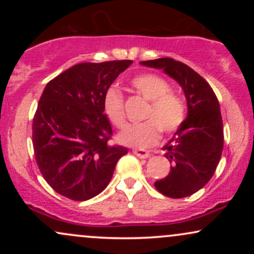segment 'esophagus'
<instances>
[{"mask_svg": "<svg viewBox=\"0 0 254 254\" xmlns=\"http://www.w3.org/2000/svg\"><path fill=\"white\" fill-rule=\"evenodd\" d=\"M132 153L135 154L136 156L141 157V159H147V157L149 156V151L144 150V149H139V148H137V149H133Z\"/></svg>", "mask_w": 254, "mask_h": 254, "instance_id": "1", "label": "esophagus"}]
</instances>
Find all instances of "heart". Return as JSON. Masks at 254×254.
<instances>
[{
  "label": "heart",
  "mask_w": 254,
  "mask_h": 254,
  "mask_svg": "<svg viewBox=\"0 0 254 254\" xmlns=\"http://www.w3.org/2000/svg\"><path fill=\"white\" fill-rule=\"evenodd\" d=\"M130 83L149 100L143 115L147 121L127 125L118 136L121 143L137 148L149 147L159 141L161 130L165 133H173L183 127L188 117L186 105L177 93L172 92L165 77L154 72H143L131 78ZM103 109L111 124L119 129L124 127V95L121 90L110 87L105 92Z\"/></svg>",
  "instance_id": "b5f03b06"
}]
</instances>
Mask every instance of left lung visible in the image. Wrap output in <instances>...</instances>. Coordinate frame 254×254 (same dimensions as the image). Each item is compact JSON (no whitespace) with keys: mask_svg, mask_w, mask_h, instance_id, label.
<instances>
[{"mask_svg":"<svg viewBox=\"0 0 254 254\" xmlns=\"http://www.w3.org/2000/svg\"><path fill=\"white\" fill-rule=\"evenodd\" d=\"M141 64L162 69L185 93L188 117L162 148L171 162V171L154 185L167 197L191 196L211 179L222 154L223 124L217 97L210 84L185 63L164 57Z\"/></svg>","mask_w":254,"mask_h":254,"instance_id":"8db88e82","label":"left lung"}]
</instances>
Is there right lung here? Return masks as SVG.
I'll return each mask as SVG.
<instances>
[{
    "label": "right lung",
    "instance_id": "obj_1",
    "mask_svg": "<svg viewBox=\"0 0 254 254\" xmlns=\"http://www.w3.org/2000/svg\"><path fill=\"white\" fill-rule=\"evenodd\" d=\"M131 63H80L46 84L34 113L32 142L40 173L57 193L78 202L97 196L127 153L111 144L103 99Z\"/></svg>",
    "mask_w": 254,
    "mask_h": 254
}]
</instances>
